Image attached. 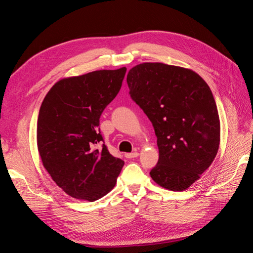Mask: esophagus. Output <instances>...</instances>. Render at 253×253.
Wrapping results in <instances>:
<instances>
[{
	"instance_id": "34e87169",
	"label": "esophagus",
	"mask_w": 253,
	"mask_h": 253,
	"mask_svg": "<svg viewBox=\"0 0 253 253\" xmlns=\"http://www.w3.org/2000/svg\"><path fill=\"white\" fill-rule=\"evenodd\" d=\"M125 156L126 158H135V157H138L139 156V153L138 152H134V153H126Z\"/></svg>"
}]
</instances>
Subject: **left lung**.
Masks as SVG:
<instances>
[{
	"label": "left lung",
	"instance_id": "1",
	"mask_svg": "<svg viewBox=\"0 0 253 253\" xmlns=\"http://www.w3.org/2000/svg\"><path fill=\"white\" fill-rule=\"evenodd\" d=\"M126 81L157 136L159 159L152 179L167 190L188 189L219 148L220 122L209 85L190 68L159 62L132 67Z\"/></svg>",
	"mask_w": 253,
	"mask_h": 253
}]
</instances>
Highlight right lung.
I'll return each mask as SVG.
<instances>
[{"label":"right lung","instance_id":"1","mask_svg":"<svg viewBox=\"0 0 253 253\" xmlns=\"http://www.w3.org/2000/svg\"><path fill=\"white\" fill-rule=\"evenodd\" d=\"M126 67L95 71L53 84L41 104L37 124L38 151L57 186L77 200L95 202L115 187L124 160L102 141L99 119L117 96Z\"/></svg>","mask_w":253,"mask_h":253}]
</instances>
